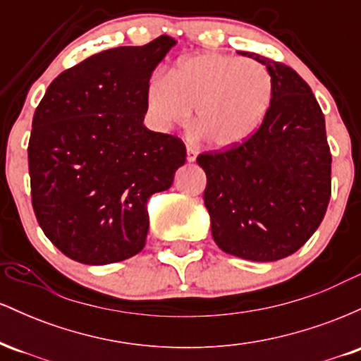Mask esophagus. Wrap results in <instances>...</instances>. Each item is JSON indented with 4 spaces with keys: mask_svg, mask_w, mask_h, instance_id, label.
<instances>
[{
    "mask_svg": "<svg viewBox=\"0 0 361 361\" xmlns=\"http://www.w3.org/2000/svg\"><path fill=\"white\" fill-rule=\"evenodd\" d=\"M197 149H193V147H186V161H188V163H193L195 159H197Z\"/></svg>",
    "mask_w": 361,
    "mask_h": 361,
    "instance_id": "esophagus-1",
    "label": "esophagus"
}]
</instances>
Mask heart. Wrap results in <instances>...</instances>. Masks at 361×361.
<instances>
[{
    "label": "heart",
    "instance_id": "b5f03b06",
    "mask_svg": "<svg viewBox=\"0 0 361 361\" xmlns=\"http://www.w3.org/2000/svg\"><path fill=\"white\" fill-rule=\"evenodd\" d=\"M273 100L267 66L233 54L205 52L181 59L169 74H156L146 90V109L161 130L195 127L210 146L234 149L263 126Z\"/></svg>",
    "mask_w": 361,
    "mask_h": 361
}]
</instances>
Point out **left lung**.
<instances>
[{"instance_id": "1", "label": "left lung", "mask_w": 361, "mask_h": 361, "mask_svg": "<svg viewBox=\"0 0 361 361\" xmlns=\"http://www.w3.org/2000/svg\"><path fill=\"white\" fill-rule=\"evenodd\" d=\"M273 78L263 126L243 146L202 152L204 202L215 244L229 255L276 261L307 243L331 198V151L321 106L283 62L252 52Z\"/></svg>"}]
</instances>
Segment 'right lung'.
<instances>
[{
  "label": "right lung",
  "mask_w": 361,
  "mask_h": 361,
  "mask_svg": "<svg viewBox=\"0 0 361 361\" xmlns=\"http://www.w3.org/2000/svg\"><path fill=\"white\" fill-rule=\"evenodd\" d=\"M175 39L94 54L66 69L37 106L28 140L32 207L57 250L85 264L142 251L147 200L186 161L176 135L144 126L146 90Z\"/></svg>",
  "instance_id": "right-lung-1"
}]
</instances>
